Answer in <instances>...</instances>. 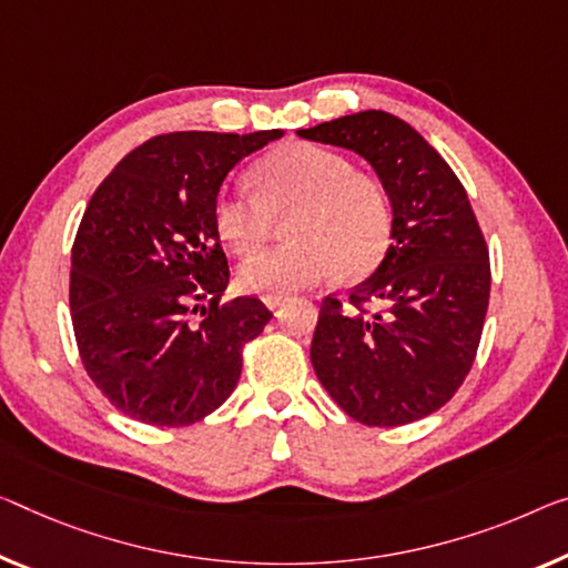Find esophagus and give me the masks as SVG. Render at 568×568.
<instances>
[{"label":"esophagus","mask_w":568,"mask_h":568,"mask_svg":"<svg viewBox=\"0 0 568 568\" xmlns=\"http://www.w3.org/2000/svg\"><path fill=\"white\" fill-rule=\"evenodd\" d=\"M282 302H284V300H266V307L272 310V312H276L278 307H282Z\"/></svg>","instance_id":"34e87169"}]
</instances>
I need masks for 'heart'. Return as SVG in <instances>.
Returning <instances> with one entry per match:
<instances>
[{
	"mask_svg": "<svg viewBox=\"0 0 568 568\" xmlns=\"http://www.w3.org/2000/svg\"><path fill=\"white\" fill-rule=\"evenodd\" d=\"M258 197L225 187L215 195L217 239L235 254H254L274 223L286 221L292 243L248 258L239 284L264 300H284L300 290L363 278L378 268L390 246L394 211L371 174L353 172L343 154L317 144L278 146L254 170Z\"/></svg>",
	"mask_w": 568,
	"mask_h": 568,
	"instance_id": "obj_1",
	"label": "heart"
}]
</instances>
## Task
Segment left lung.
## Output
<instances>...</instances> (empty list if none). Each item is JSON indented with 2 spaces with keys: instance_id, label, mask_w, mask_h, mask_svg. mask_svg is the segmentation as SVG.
<instances>
[{
  "instance_id": "obj_1",
  "label": "left lung",
  "mask_w": 568,
  "mask_h": 568,
  "mask_svg": "<svg viewBox=\"0 0 568 568\" xmlns=\"http://www.w3.org/2000/svg\"><path fill=\"white\" fill-rule=\"evenodd\" d=\"M296 134L361 154L394 211V243L373 276L347 302L322 300L314 373L355 422L412 424L447 404L475 363L490 302L485 235L457 174L394 113L361 111Z\"/></svg>"
}]
</instances>
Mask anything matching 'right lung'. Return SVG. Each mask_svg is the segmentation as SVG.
Masks as SVG:
<instances>
[{
	"mask_svg": "<svg viewBox=\"0 0 568 568\" xmlns=\"http://www.w3.org/2000/svg\"><path fill=\"white\" fill-rule=\"evenodd\" d=\"M278 136H152L85 207L71 261L73 333L95 388L129 418L190 426L233 394L243 345L272 312L256 296L221 302L231 272L213 203L225 174ZM205 298L212 307L193 323Z\"/></svg>",
	"mask_w": 568,
	"mask_h": 568,
	"instance_id": "1",
	"label": "right lung"
}]
</instances>
